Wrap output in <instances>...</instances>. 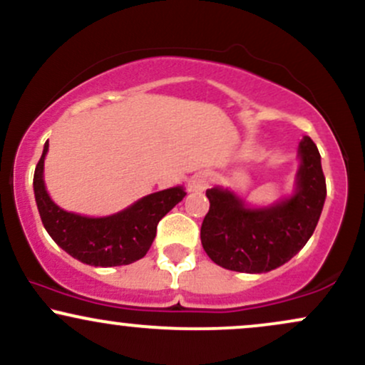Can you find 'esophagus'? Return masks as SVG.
Masks as SVG:
<instances>
[{"mask_svg":"<svg viewBox=\"0 0 365 365\" xmlns=\"http://www.w3.org/2000/svg\"><path fill=\"white\" fill-rule=\"evenodd\" d=\"M209 185V177L204 171H200V173H195L194 177L190 178V182H188V190L190 192H202L206 190Z\"/></svg>","mask_w":365,"mask_h":365,"instance_id":"34e87169","label":"esophagus"}]
</instances>
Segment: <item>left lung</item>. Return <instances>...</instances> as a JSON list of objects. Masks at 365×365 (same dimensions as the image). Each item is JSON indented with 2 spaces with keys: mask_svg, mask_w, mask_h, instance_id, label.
Here are the masks:
<instances>
[{
  "mask_svg": "<svg viewBox=\"0 0 365 365\" xmlns=\"http://www.w3.org/2000/svg\"><path fill=\"white\" fill-rule=\"evenodd\" d=\"M295 194L269 207L250 209L233 192L209 188L200 242L212 262L238 273H267L307 244L326 199L321 154L311 137L299 145Z\"/></svg>",
  "mask_w": 365,
  "mask_h": 365,
  "instance_id": "left-lung-1",
  "label": "left lung"
}]
</instances>
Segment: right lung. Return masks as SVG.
Returning <instances> with one entry per match:
<instances>
[{
	"mask_svg": "<svg viewBox=\"0 0 365 365\" xmlns=\"http://www.w3.org/2000/svg\"><path fill=\"white\" fill-rule=\"evenodd\" d=\"M49 144L36 166L34 194L46 232L58 245L83 264L96 267L127 266L148 254L156 237L158 223L187 192L183 187L166 188L142 197L135 204L104 217H87L63 211L53 202L44 187V158Z\"/></svg>",
	"mask_w": 365,
	"mask_h": 365,
	"instance_id": "obj_1",
	"label": "right lung"
}]
</instances>
